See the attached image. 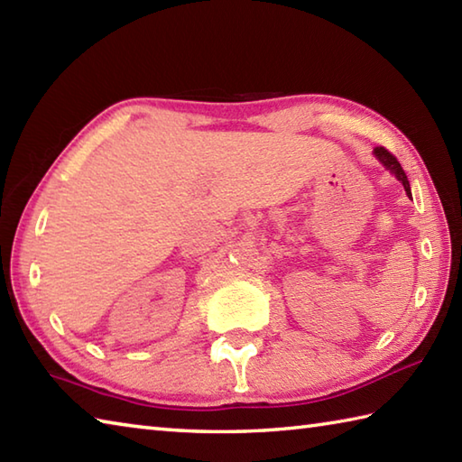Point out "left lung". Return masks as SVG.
Listing matches in <instances>:
<instances>
[{"label": "left lung", "mask_w": 462, "mask_h": 462, "mask_svg": "<svg viewBox=\"0 0 462 462\" xmlns=\"http://www.w3.org/2000/svg\"><path fill=\"white\" fill-rule=\"evenodd\" d=\"M373 152H375V156L379 159V162L385 166V169H389L391 172H393L397 179L403 182V186H405V192H407V196L411 199V186H409V180H407V174H405V171H403V166L399 164V161L395 159L393 154H391L385 146H375V149H373Z\"/></svg>", "instance_id": "8db88e82"}]
</instances>
